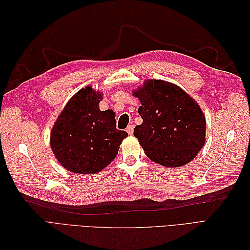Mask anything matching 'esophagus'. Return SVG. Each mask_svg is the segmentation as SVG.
Returning a JSON list of instances; mask_svg holds the SVG:
<instances>
[{
  "instance_id": "esophagus-1",
  "label": "esophagus",
  "mask_w": 250,
  "mask_h": 250,
  "mask_svg": "<svg viewBox=\"0 0 250 250\" xmlns=\"http://www.w3.org/2000/svg\"><path fill=\"white\" fill-rule=\"evenodd\" d=\"M126 131L128 132V134L131 135L133 133V125H128V127L126 128Z\"/></svg>"
}]
</instances>
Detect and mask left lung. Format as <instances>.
Returning <instances> with one entry per match:
<instances>
[{
    "label": "left lung",
    "instance_id": "left-lung-1",
    "mask_svg": "<svg viewBox=\"0 0 250 250\" xmlns=\"http://www.w3.org/2000/svg\"><path fill=\"white\" fill-rule=\"evenodd\" d=\"M143 123L133 135L146 155L165 167L190 163L206 143V117L197 102L168 81L151 79L134 90Z\"/></svg>",
    "mask_w": 250,
    "mask_h": 250
}]
</instances>
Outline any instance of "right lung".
Listing matches in <instances>:
<instances>
[{"label":"right lung","mask_w":250,"mask_h":250,"mask_svg":"<svg viewBox=\"0 0 250 250\" xmlns=\"http://www.w3.org/2000/svg\"><path fill=\"white\" fill-rule=\"evenodd\" d=\"M102 94L86 86L66 103L51 131L57 161L73 173L94 174L109 165L128 133L116 127L115 112L101 111Z\"/></svg>","instance_id":"right-lung-1"}]
</instances>
